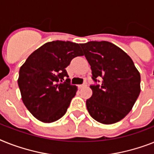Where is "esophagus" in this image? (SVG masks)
<instances>
[{
  "mask_svg": "<svg viewBox=\"0 0 154 154\" xmlns=\"http://www.w3.org/2000/svg\"><path fill=\"white\" fill-rule=\"evenodd\" d=\"M87 86V83H86V82H84L83 84L79 85V88H82V87H85V86Z\"/></svg>",
  "mask_w": 154,
  "mask_h": 154,
  "instance_id": "34e87169",
  "label": "esophagus"
}]
</instances>
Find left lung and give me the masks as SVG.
<instances>
[{
  "label": "left lung",
  "instance_id": "8db88e82",
  "mask_svg": "<svg viewBox=\"0 0 154 154\" xmlns=\"http://www.w3.org/2000/svg\"><path fill=\"white\" fill-rule=\"evenodd\" d=\"M92 70V79L101 85H92L86 108L95 120L112 124L124 119L134 106L141 91L140 73L129 56L109 42L80 44ZM99 82V81H98Z\"/></svg>",
  "mask_w": 154,
  "mask_h": 154
}]
</instances>
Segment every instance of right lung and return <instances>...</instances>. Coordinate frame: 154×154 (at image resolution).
Wrapping results in <instances>:
<instances>
[{"label":"right lung","instance_id":"obj_1","mask_svg":"<svg viewBox=\"0 0 154 154\" xmlns=\"http://www.w3.org/2000/svg\"><path fill=\"white\" fill-rule=\"evenodd\" d=\"M82 55L77 43L53 41L33 52L21 66L18 85L23 102L36 119L53 123L66 113L77 91L66 68Z\"/></svg>","mask_w":154,"mask_h":154}]
</instances>
